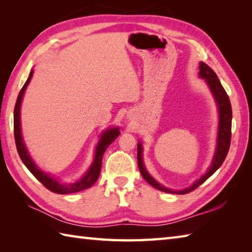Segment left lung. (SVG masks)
Segmentation results:
<instances>
[{
    "mask_svg": "<svg viewBox=\"0 0 252 252\" xmlns=\"http://www.w3.org/2000/svg\"><path fill=\"white\" fill-rule=\"evenodd\" d=\"M198 74H199V78L205 79L208 88L210 90L213 98H215V101L218 107V111H219V126H218L216 152H215V155H213L211 164L208 167L206 173L202 174L199 179H197L190 186L186 187L184 189L174 190V189H168V187L158 183V182L148 173V171L146 170V167L145 164H144V160H143V144L141 141H138L137 143V163H138V168H140L142 176L146 180V182H148L149 184L154 186L155 189L164 192H169V194L183 195L196 189L198 186L201 185L203 182L210 178V176L221 167L223 161L226 158L229 145H231L232 106L225 90L223 89L220 80L218 79L216 72L213 71L208 65H206L205 63L200 62L199 73Z\"/></svg>",
    "mask_w": 252,
    "mask_h": 252,
    "instance_id": "obj_1",
    "label": "left lung"
}]
</instances>
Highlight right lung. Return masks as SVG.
Masks as SVG:
<instances>
[{
  "label": "right lung",
  "instance_id": "obj_1",
  "mask_svg": "<svg viewBox=\"0 0 252 252\" xmlns=\"http://www.w3.org/2000/svg\"><path fill=\"white\" fill-rule=\"evenodd\" d=\"M32 76H33V70L30 71L28 79H27L23 89L20 90L17 100H16L15 109H14V135H15L16 147H17V152L20 159L23 160V162L25 163L26 167L28 168L30 172L33 174L47 189H50L53 192H56V194H63V195L72 194V192H78V191L90 189V187L92 186L98 179L99 173H100V168H101V160H103L105 151L107 149V147H108L120 134L119 127L118 126L109 127V129H106L103 133H101L97 145H96V148H95L93 161L91 163L89 169L87 170V172L82 175V178H80L79 180L74 182H70V183H62V182L55 179L54 176L44 172L43 170H41L39 167H37V164L33 161V159L31 158L28 149L26 147L23 133H21V123H20L21 101H23L25 91L27 87H28V84L30 83Z\"/></svg>",
  "mask_w": 252,
  "mask_h": 252
}]
</instances>
